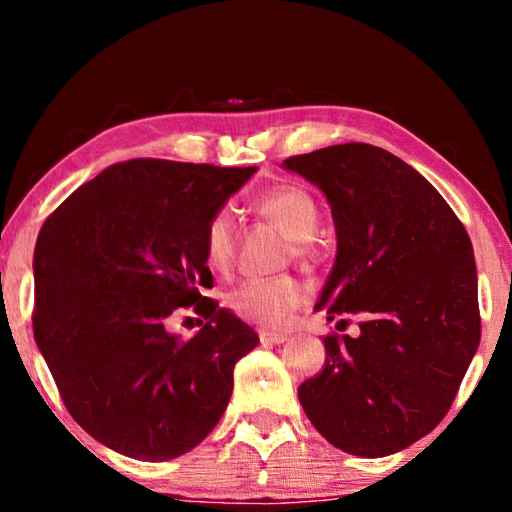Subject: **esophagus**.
<instances>
[{
	"label": "esophagus",
	"instance_id": "1",
	"mask_svg": "<svg viewBox=\"0 0 512 512\" xmlns=\"http://www.w3.org/2000/svg\"><path fill=\"white\" fill-rule=\"evenodd\" d=\"M259 341H262L264 345H277V343L287 341V334L271 332V329H259Z\"/></svg>",
	"mask_w": 512,
	"mask_h": 512
}]
</instances>
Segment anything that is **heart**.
Here are the masks:
<instances>
[{
    "label": "heart",
    "mask_w": 512,
    "mask_h": 512,
    "mask_svg": "<svg viewBox=\"0 0 512 512\" xmlns=\"http://www.w3.org/2000/svg\"><path fill=\"white\" fill-rule=\"evenodd\" d=\"M257 210L268 221L280 225L296 248L302 250L314 239L318 228V205L307 189L298 185H277L257 198ZM205 259L212 271H228L237 248L235 216L228 207L210 216L205 225ZM305 298V287L296 277H250L230 291L228 305L248 323L277 327Z\"/></svg>",
    "instance_id": "heart-1"
}]
</instances>
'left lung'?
<instances>
[{"instance_id":"1","label":"left lung","mask_w":512,"mask_h":512,"mask_svg":"<svg viewBox=\"0 0 512 512\" xmlns=\"http://www.w3.org/2000/svg\"><path fill=\"white\" fill-rule=\"evenodd\" d=\"M282 167L332 207L336 259L314 309L361 329L325 336V368L298 400L343 452H400L445 418L479 348L472 241L436 187L379 146L336 144Z\"/></svg>"}]
</instances>
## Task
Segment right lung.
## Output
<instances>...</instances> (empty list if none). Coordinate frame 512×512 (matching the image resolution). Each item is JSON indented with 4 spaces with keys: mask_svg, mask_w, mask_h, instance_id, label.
I'll return each instance as SVG.
<instances>
[{
    "mask_svg": "<svg viewBox=\"0 0 512 512\" xmlns=\"http://www.w3.org/2000/svg\"><path fill=\"white\" fill-rule=\"evenodd\" d=\"M257 167L140 158L81 185L42 225L33 277V336L81 427L115 452L169 461L221 420L235 363L257 332L219 302L205 225ZM180 306L206 325L166 332Z\"/></svg>",
    "mask_w": 512,
    "mask_h": 512,
    "instance_id": "1",
    "label": "right lung"
}]
</instances>
